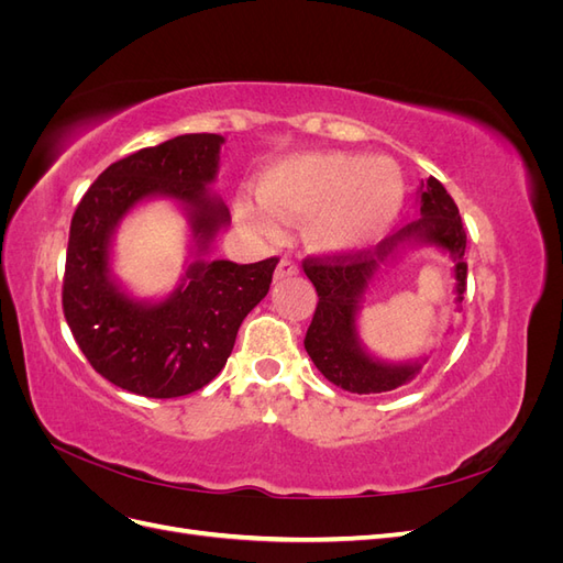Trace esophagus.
I'll return each mask as SVG.
<instances>
[{"instance_id": "obj_1", "label": "esophagus", "mask_w": 563, "mask_h": 563, "mask_svg": "<svg viewBox=\"0 0 563 563\" xmlns=\"http://www.w3.org/2000/svg\"><path fill=\"white\" fill-rule=\"evenodd\" d=\"M296 275H298V265H296V263H291V261L282 258V261H279V265H277V269H275V282L288 279V277H296Z\"/></svg>"}]
</instances>
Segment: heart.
I'll use <instances>...</instances> for the list:
<instances>
[{
    "instance_id": "1",
    "label": "heart",
    "mask_w": 563,
    "mask_h": 563,
    "mask_svg": "<svg viewBox=\"0 0 563 563\" xmlns=\"http://www.w3.org/2000/svg\"><path fill=\"white\" fill-rule=\"evenodd\" d=\"M406 201L401 168L389 157L352 152H294L265 166L258 197H234L240 223L263 236H277L284 223L302 218L310 251L331 258L360 255L383 242Z\"/></svg>"
}]
</instances>
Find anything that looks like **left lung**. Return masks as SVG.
Returning <instances> with one entry per match:
<instances>
[{
	"instance_id": "left-lung-1",
	"label": "left lung",
	"mask_w": 563,
	"mask_h": 563,
	"mask_svg": "<svg viewBox=\"0 0 563 563\" xmlns=\"http://www.w3.org/2000/svg\"><path fill=\"white\" fill-rule=\"evenodd\" d=\"M420 218L401 228L376 249L345 258H308L305 275L317 288V310L305 335L314 366L323 378L354 395H380L418 378L430 356L387 362L373 354L360 335V312L368 288L376 284L387 267H395L408 251L430 246L446 253L453 261L455 310L463 302L467 286L465 246L467 234L460 220L455 201L437 178H428L418 187Z\"/></svg>"
}]
</instances>
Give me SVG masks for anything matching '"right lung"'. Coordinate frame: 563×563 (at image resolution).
<instances>
[{
    "instance_id": "1",
    "label": "right lung",
    "mask_w": 563,
    "mask_h": 563,
    "mask_svg": "<svg viewBox=\"0 0 563 563\" xmlns=\"http://www.w3.org/2000/svg\"><path fill=\"white\" fill-rule=\"evenodd\" d=\"M218 133H185L108 166L81 197L67 242L63 312L79 350L112 385L172 399L223 371L244 317L272 284L279 258L240 265L209 258L230 225L218 178ZM152 198L174 200L188 220V258L172 295L139 299L113 275L121 220Z\"/></svg>"
}]
</instances>
